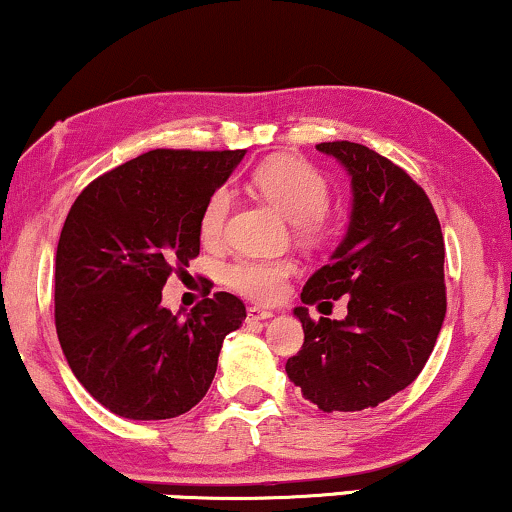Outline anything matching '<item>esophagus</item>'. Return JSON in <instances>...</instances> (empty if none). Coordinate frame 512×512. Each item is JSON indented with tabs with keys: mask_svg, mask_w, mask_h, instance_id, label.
<instances>
[{
	"mask_svg": "<svg viewBox=\"0 0 512 512\" xmlns=\"http://www.w3.org/2000/svg\"><path fill=\"white\" fill-rule=\"evenodd\" d=\"M268 318H273V311H268V308L251 306L249 311H246V320H249V323H258V320H268Z\"/></svg>",
	"mask_w": 512,
	"mask_h": 512,
	"instance_id": "obj_1",
	"label": "esophagus"
}]
</instances>
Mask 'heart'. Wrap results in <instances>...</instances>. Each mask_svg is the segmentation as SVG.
<instances>
[{
	"mask_svg": "<svg viewBox=\"0 0 512 512\" xmlns=\"http://www.w3.org/2000/svg\"><path fill=\"white\" fill-rule=\"evenodd\" d=\"M251 182L263 199L292 220L296 235L306 239L323 235L327 227L325 206L330 201V185L318 168L296 156H273L254 170ZM230 208L232 192L227 187H218L206 199L199 216V232L206 244L220 242ZM292 273L294 263L285 258H268V261L237 258L225 268V282L235 292L254 301H275L285 294Z\"/></svg>",
	"mask_w": 512,
	"mask_h": 512,
	"instance_id": "1",
	"label": "heart"
}]
</instances>
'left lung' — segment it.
Returning a JSON list of instances; mask_svg holds the SVG:
<instances>
[{
    "label": "left lung",
    "mask_w": 512,
    "mask_h": 512,
    "mask_svg": "<svg viewBox=\"0 0 512 512\" xmlns=\"http://www.w3.org/2000/svg\"><path fill=\"white\" fill-rule=\"evenodd\" d=\"M315 149L349 170L353 204L342 244L301 301L349 295L350 313L311 321L296 306L304 346L285 370L320 410L349 413L391 399L425 368L446 315L444 235L425 189L396 163L356 142Z\"/></svg>",
    "instance_id": "obj_1"
}]
</instances>
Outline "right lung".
<instances>
[{"label": "right lung", "mask_w": 512, "mask_h": 512, "mask_svg": "<svg viewBox=\"0 0 512 512\" xmlns=\"http://www.w3.org/2000/svg\"><path fill=\"white\" fill-rule=\"evenodd\" d=\"M246 151L154 149L92 180L63 223L56 334L73 375L111 413L168 420L204 399L223 339L246 318L216 292L185 320L161 304L170 273L199 256V216Z\"/></svg>", "instance_id": "right-lung-1"}]
</instances>
